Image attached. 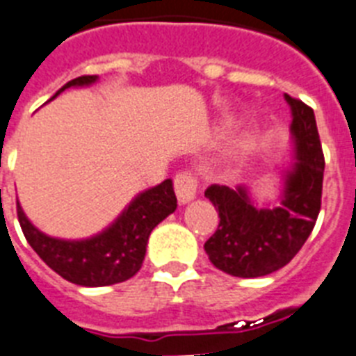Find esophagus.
Segmentation results:
<instances>
[{
  "label": "esophagus",
  "instance_id": "34e87169",
  "mask_svg": "<svg viewBox=\"0 0 356 356\" xmlns=\"http://www.w3.org/2000/svg\"><path fill=\"white\" fill-rule=\"evenodd\" d=\"M197 179L193 177L192 173L188 172H179L175 177H173V190H175V195H177L179 202L181 204H186L192 199H195L197 195Z\"/></svg>",
  "mask_w": 356,
  "mask_h": 356
}]
</instances>
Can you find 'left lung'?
Returning <instances> with one entry per match:
<instances>
[{
    "instance_id": "8db88e82",
    "label": "left lung",
    "mask_w": 356,
    "mask_h": 356,
    "mask_svg": "<svg viewBox=\"0 0 356 356\" xmlns=\"http://www.w3.org/2000/svg\"><path fill=\"white\" fill-rule=\"evenodd\" d=\"M291 106L293 168L286 173L282 199L275 208H255L246 186L220 184L204 195L219 211V226L204 244L215 268L234 277H264L288 264L315 228L322 202L324 154L315 113L300 99L284 95Z\"/></svg>"
}]
</instances>
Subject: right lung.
<instances>
[{"label": "right lung", "mask_w": 356, "mask_h": 356, "mask_svg": "<svg viewBox=\"0 0 356 356\" xmlns=\"http://www.w3.org/2000/svg\"><path fill=\"white\" fill-rule=\"evenodd\" d=\"M97 76H81L68 81L58 94L70 86L92 85ZM56 94V95H58ZM54 95V97H56ZM52 97V99H54ZM177 208L172 181L137 195L115 222L103 234L85 241H61L41 234L26 219L17 204V219L26 243L41 261L72 284L110 286L132 279L141 270L152 229Z\"/></svg>", "instance_id": "add662e5"}]
</instances>
